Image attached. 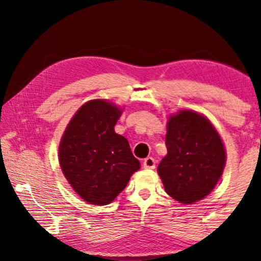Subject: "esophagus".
<instances>
[{
	"instance_id": "1",
	"label": "esophagus",
	"mask_w": 261,
	"mask_h": 261,
	"mask_svg": "<svg viewBox=\"0 0 261 261\" xmlns=\"http://www.w3.org/2000/svg\"><path fill=\"white\" fill-rule=\"evenodd\" d=\"M142 165H144L145 169H154L155 167V160L152 158V156H148V158L144 159L142 162Z\"/></svg>"
}]
</instances>
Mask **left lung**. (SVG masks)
I'll use <instances>...</instances> for the list:
<instances>
[{
    "mask_svg": "<svg viewBox=\"0 0 261 261\" xmlns=\"http://www.w3.org/2000/svg\"><path fill=\"white\" fill-rule=\"evenodd\" d=\"M167 155L158 173L171 197L190 204L209 195L226 164V151L215 128L198 113L183 110L170 117Z\"/></svg>",
    "mask_w": 261,
    "mask_h": 261,
    "instance_id": "obj_1",
    "label": "left lung"
}]
</instances>
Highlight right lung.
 Instances as JSON below:
<instances>
[{
	"label": "right lung",
	"instance_id": "add662e5",
	"mask_svg": "<svg viewBox=\"0 0 261 261\" xmlns=\"http://www.w3.org/2000/svg\"><path fill=\"white\" fill-rule=\"evenodd\" d=\"M120 115L119 108L103 99L85 103L60 141L59 162L64 176L90 204H108L140 169L127 139L114 132Z\"/></svg>",
	"mask_w": 261,
	"mask_h": 261
}]
</instances>
